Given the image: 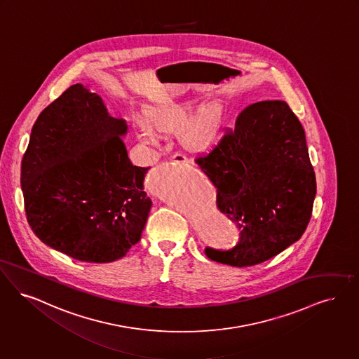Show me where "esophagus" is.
I'll return each mask as SVG.
<instances>
[{
  "instance_id": "1",
  "label": "esophagus",
  "mask_w": 359,
  "mask_h": 359,
  "mask_svg": "<svg viewBox=\"0 0 359 359\" xmlns=\"http://www.w3.org/2000/svg\"><path fill=\"white\" fill-rule=\"evenodd\" d=\"M171 160L175 161V163H179V164H180V163H187V161H188V158H187L183 154H175L172 158H171Z\"/></svg>"
}]
</instances>
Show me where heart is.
<instances>
[{
  "label": "heart",
  "instance_id": "heart-1",
  "mask_svg": "<svg viewBox=\"0 0 359 359\" xmlns=\"http://www.w3.org/2000/svg\"><path fill=\"white\" fill-rule=\"evenodd\" d=\"M175 121H176V117L171 112L160 108L151 109L148 112V120L143 118L139 121V137L145 144H154L158 137L156 130L164 132L171 128ZM216 126H217V120L215 115L210 112L205 114L192 128L189 129L188 140L195 145L208 142L215 132Z\"/></svg>",
  "mask_w": 359,
  "mask_h": 359
}]
</instances>
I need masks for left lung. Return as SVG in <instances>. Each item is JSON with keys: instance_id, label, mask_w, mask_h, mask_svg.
I'll use <instances>...</instances> for the list:
<instances>
[{"instance_id": "left-lung-1", "label": "left lung", "mask_w": 359, "mask_h": 359, "mask_svg": "<svg viewBox=\"0 0 359 359\" xmlns=\"http://www.w3.org/2000/svg\"><path fill=\"white\" fill-rule=\"evenodd\" d=\"M195 163L216 187L217 208L241 233L227 251L207 247L211 260L255 266L301 239L313 212L316 173L301 121L287 102L248 105L235 128Z\"/></svg>"}]
</instances>
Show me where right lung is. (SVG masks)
Instances as JSON below:
<instances>
[{"mask_svg": "<svg viewBox=\"0 0 359 359\" xmlns=\"http://www.w3.org/2000/svg\"><path fill=\"white\" fill-rule=\"evenodd\" d=\"M124 118L97 93L69 86L37 117L21 163L29 226L43 243L88 263L123 258L142 238L149 168L130 163Z\"/></svg>", "mask_w": 359, "mask_h": 359, "instance_id": "1", "label": "right lung"}]
</instances>
